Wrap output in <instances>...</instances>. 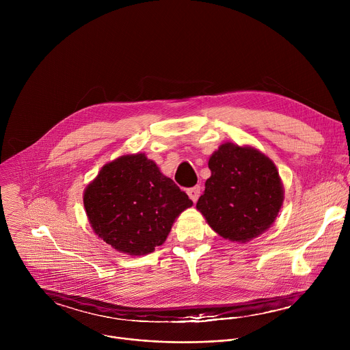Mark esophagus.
Masks as SVG:
<instances>
[{"mask_svg": "<svg viewBox=\"0 0 350 350\" xmlns=\"http://www.w3.org/2000/svg\"><path fill=\"white\" fill-rule=\"evenodd\" d=\"M187 193H188V196L191 198V201H192V202H196V201H198V198H199V195H201V187L196 185V187L188 188V189H187Z\"/></svg>", "mask_w": 350, "mask_h": 350, "instance_id": "obj_1", "label": "esophagus"}]
</instances>
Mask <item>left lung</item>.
Here are the masks:
<instances>
[{
  "label": "left lung",
  "instance_id": "obj_1",
  "mask_svg": "<svg viewBox=\"0 0 350 350\" xmlns=\"http://www.w3.org/2000/svg\"><path fill=\"white\" fill-rule=\"evenodd\" d=\"M208 165L212 174L196 209L211 228L224 239L242 243L267 231L284 202L274 162L254 146L224 142Z\"/></svg>",
  "mask_w": 350,
  "mask_h": 350
}]
</instances>
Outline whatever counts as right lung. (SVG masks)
I'll return each mask as SVG.
<instances>
[{
    "label": "right lung",
    "mask_w": 350,
    "mask_h": 350,
    "mask_svg": "<svg viewBox=\"0 0 350 350\" xmlns=\"http://www.w3.org/2000/svg\"><path fill=\"white\" fill-rule=\"evenodd\" d=\"M83 202L92 231L130 256L154 252L180 213L192 206L188 195L145 154L104 165L85 187Z\"/></svg>",
    "instance_id": "add662e5"
}]
</instances>
